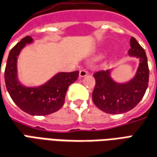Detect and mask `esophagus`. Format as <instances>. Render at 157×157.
Wrapping results in <instances>:
<instances>
[{
  "mask_svg": "<svg viewBox=\"0 0 157 157\" xmlns=\"http://www.w3.org/2000/svg\"><path fill=\"white\" fill-rule=\"evenodd\" d=\"M88 74V72L86 71V70H81L80 71V73H79V75H80V77H85L86 75Z\"/></svg>",
  "mask_w": 157,
  "mask_h": 157,
  "instance_id": "34e87169",
  "label": "esophagus"
}]
</instances>
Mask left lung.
<instances>
[{
  "label": "left lung",
  "mask_w": 157,
  "mask_h": 157,
  "mask_svg": "<svg viewBox=\"0 0 157 157\" xmlns=\"http://www.w3.org/2000/svg\"><path fill=\"white\" fill-rule=\"evenodd\" d=\"M130 47L128 55L140 59L135 75L131 80L123 83L115 82L111 77V70L94 73L96 84L93 101L105 113L122 114L131 110L140 103L147 89L149 67L145 51L134 37H131Z\"/></svg>",
  "instance_id": "1"
}]
</instances>
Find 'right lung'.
Instances as JSON below:
<instances>
[{
	"label": "right lung",
	"mask_w": 157,
	"mask_h": 157,
	"mask_svg": "<svg viewBox=\"0 0 157 157\" xmlns=\"http://www.w3.org/2000/svg\"><path fill=\"white\" fill-rule=\"evenodd\" d=\"M33 41L28 36L12 48L5 69V82L12 99L23 111L31 116H46L63 106L68 87L77 80L79 71L59 72L38 86L23 85L17 78V57L26 44Z\"/></svg>",
	"instance_id": "add662e5"
}]
</instances>
